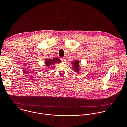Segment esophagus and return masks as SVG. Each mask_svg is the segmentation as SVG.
<instances>
[{
  "mask_svg": "<svg viewBox=\"0 0 127 127\" xmlns=\"http://www.w3.org/2000/svg\"><path fill=\"white\" fill-rule=\"evenodd\" d=\"M60 60H61V61L62 62H65V61H66V59H65L64 58H60Z\"/></svg>",
  "mask_w": 127,
  "mask_h": 127,
  "instance_id": "obj_1",
  "label": "esophagus"
}]
</instances>
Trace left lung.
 Returning <instances> with one entry per match:
<instances>
[{"mask_svg":"<svg viewBox=\"0 0 127 127\" xmlns=\"http://www.w3.org/2000/svg\"><path fill=\"white\" fill-rule=\"evenodd\" d=\"M73 65H74V68H75V70H74V71L76 72V71H78V65H79V62L78 61H76V62H74V63H73Z\"/></svg>","mask_w":127,"mask_h":127,"instance_id":"1","label":"left lung"}]
</instances>
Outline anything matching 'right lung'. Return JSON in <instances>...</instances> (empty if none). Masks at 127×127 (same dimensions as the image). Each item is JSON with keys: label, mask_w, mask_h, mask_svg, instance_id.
Instances as JSON below:
<instances>
[{"label": "right lung", "mask_w": 127, "mask_h": 127, "mask_svg": "<svg viewBox=\"0 0 127 127\" xmlns=\"http://www.w3.org/2000/svg\"><path fill=\"white\" fill-rule=\"evenodd\" d=\"M61 62V60L58 58H54L53 60L49 59H46L45 60V63L46 64V65L47 66H49L50 65H54L55 63H59Z\"/></svg>", "instance_id": "obj_1"}]
</instances>
